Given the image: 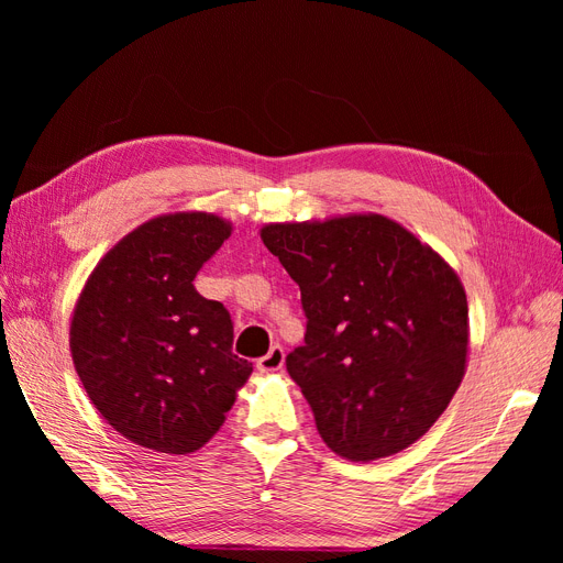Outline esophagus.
Listing matches in <instances>:
<instances>
[{
	"instance_id": "34e87169",
	"label": "esophagus",
	"mask_w": 563,
	"mask_h": 563,
	"mask_svg": "<svg viewBox=\"0 0 563 563\" xmlns=\"http://www.w3.org/2000/svg\"><path fill=\"white\" fill-rule=\"evenodd\" d=\"M284 362H286L284 347L282 345H272L269 352L265 356H261L258 364H255V366H258V371H279L284 366Z\"/></svg>"
}]
</instances>
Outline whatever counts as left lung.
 I'll return each mask as SVG.
<instances>
[{
    "label": "left lung",
    "instance_id": "obj_1",
    "mask_svg": "<svg viewBox=\"0 0 563 563\" xmlns=\"http://www.w3.org/2000/svg\"><path fill=\"white\" fill-rule=\"evenodd\" d=\"M261 236L300 286L305 343L286 368L327 446L354 463L411 446L465 373L455 272L383 216L267 225Z\"/></svg>",
    "mask_w": 563,
    "mask_h": 563
}]
</instances>
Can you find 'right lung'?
Instances as JSON below:
<instances>
[{
    "label": "right lung",
    "instance_id": "obj_1",
    "mask_svg": "<svg viewBox=\"0 0 563 563\" xmlns=\"http://www.w3.org/2000/svg\"><path fill=\"white\" fill-rule=\"evenodd\" d=\"M228 236L218 216L155 218L124 236L84 286L70 327L77 376L133 444L176 455L201 449L251 376L253 364L232 352L225 305L195 288Z\"/></svg>",
    "mask_w": 563,
    "mask_h": 563
}]
</instances>
